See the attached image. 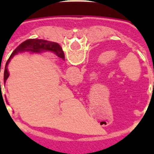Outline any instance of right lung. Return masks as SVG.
<instances>
[{
	"instance_id": "add662e5",
	"label": "right lung",
	"mask_w": 154,
	"mask_h": 154,
	"mask_svg": "<svg viewBox=\"0 0 154 154\" xmlns=\"http://www.w3.org/2000/svg\"><path fill=\"white\" fill-rule=\"evenodd\" d=\"M45 51L53 52V53H56L57 55V57H59L60 58H61L63 60L65 59V55H64V52L62 50V48L57 43L42 39L26 40L25 42H22L19 46H17V48L12 53L11 56L8 58V60H7L5 67V71H4V84H5L6 80L8 79V76H9L7 66H8V63L10 61V59L12 57H13L14 55H16V54H17L19 53H23V52L42 53V52Z\"/></svg>"
}]
</instances>
